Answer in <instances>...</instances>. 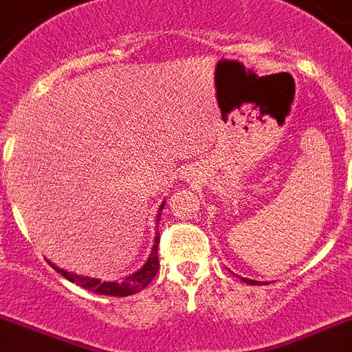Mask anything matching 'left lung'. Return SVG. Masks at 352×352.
I'll return each instance as SVG.
<instances>
[{
    "instance_id": "obj_1",
    "label": "left lung",
    "mask_w": 352,
    "mask_h": 352,
    "mask_svg": "<svg viewBox=\"0 0 352 352\" xmlns=\"http://www.w3.org/2000/svg\"><path fill=\"white\" fill-rule=\"evenodd\" d=\"M243 281L248 283V285H258V281H251V279H246V277H243Z\"/></svg>"
}]
</instances>
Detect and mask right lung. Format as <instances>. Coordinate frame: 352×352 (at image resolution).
<instances>
[{"mask_svg": "<svg viewBox=\"0 0 352 352\" xmlns=\"http://www.w3.org/2000/svg\"><path fill=\"white\" fill-rule=\"evenodd\" d=\"M164 208V204L160 206V209ZM160 220V214H159ZM159 241L160 235H155V244L153 250H151L150 258L146 260L143 267H141L138 272L131 274L129 277H125L122 283H102L99 279H94V277H85V276H78V274L67 272V270L59 269L54 263H50L54 267L56 272H59L60 276H64L67 281L75 283V285L82 286V288L89 289L92 293H98V295H109V296H129L134 295V293L141 292L143 288H146L151 281H153V277L157 276L159 272Z\"/></svg>", "mask_w": 352, "mask_h": 352, "instance_id": "1", "label": "right lung"}]
</instances>
